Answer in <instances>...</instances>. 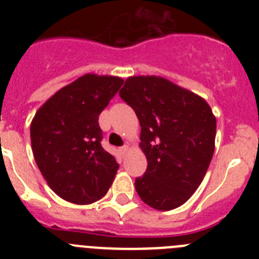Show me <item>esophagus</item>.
<instances>
[{"label": "esophagus", "mask_w": 259, "mask_h": 259, "mask_svg": "<svg viewBox=\"0 0 259 259\" xmlns=\"http://www.w3.org/2000/svg\"><path fill=\"white\" fill-rule=\"evenodd\" d=\"M128 150H130V148H128L127 145L122 146V148H119V153H120V155H122V157H125V154L128 153Z\"/></svg>", "instance_id": "esophagus-1"}]
</instances>
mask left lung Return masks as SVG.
Segmentation results:
<instances>
[{
  "label": "left lung",
  "mask_w": 259,
  "mask_h": 259,
  "mask_svg": "<svg viewBox=\"0 0 259 259\" xmlns=\"http://www.w3.org/2000/svg\"><path fill=\"white\" fill-rule=\"evenodd\" d=\"M119 96L141 125L140 146L148 159L135 188L162 211L182 206L202 182L215 148L217 119L202 97L159 76H131Z\"/></svg>",
  "instance_id": "8db88e82"
}]
</instances>
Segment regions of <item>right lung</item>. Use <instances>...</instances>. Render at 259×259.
I'll return each instance as SVG.
<instances>
[{"mask_svg": "<svg viewBox=\"0 0 259 259\" xmlns=\"http://www.w3.org/2000/svg\"><path fill=\"white\" fill-rule=\"evenodd\" d=\"M124 80L87 74L59 89L31 123L33 157L48 185L76 205L102 198L119 168L102 148L98 115Z\"/></svg>", "mask_w": 259, "mask_h": 259, "instance_id": "obj_1", "label": "right lung"}]
</instances>
